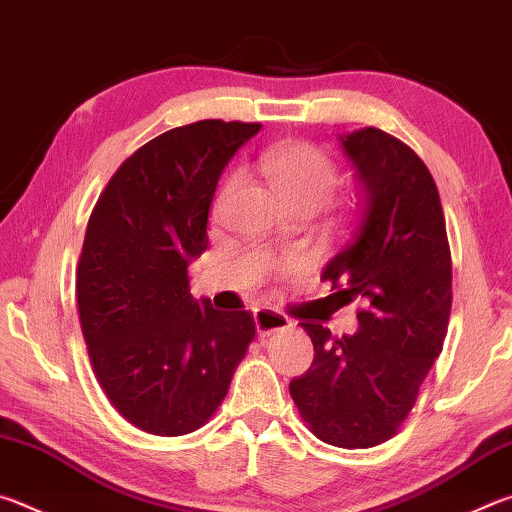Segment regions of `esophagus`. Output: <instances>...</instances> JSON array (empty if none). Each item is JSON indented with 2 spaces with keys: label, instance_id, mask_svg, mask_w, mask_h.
Masks as SVG:
<instances>
[{
  "label": "esophagus",
  "instance_id": "1",
  "mask_svg": "<svg viewBox=\"0 0 512 512\" xmlns=\"http://www.w3.org/2000/svg\"><path fill=\"white\" fill-rule=\"evenodd\" d=\"M255 325H257V334L262 336V339H268V336H273L275 332H284V329H289L291 320L284 314H280V311L257 309Z\"/></svg>",
  "mask_w": 512,
  "mask_h": 512
}]
</instances>
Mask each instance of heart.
Returning <instances> with one entry per match:
<instances>
[{"label": "heart", "mask_w": 512, "mask_h": 512, "mask_svg": "<svg viewBox=\"0 0 512 512\" xmlns=\"http://www.w3.org/2000/svg\"><path fill=\"white\" fill-rule=\"evenodd\" d=\"M259 169L264 171L275 194L287 205L318 210L339 187V167L332 155L307 140H289L268 146L259 155ZM235 183L237 176H232L225 189Z\"/></svg>", "instance_id": "b5f03b06"}]
</instances>
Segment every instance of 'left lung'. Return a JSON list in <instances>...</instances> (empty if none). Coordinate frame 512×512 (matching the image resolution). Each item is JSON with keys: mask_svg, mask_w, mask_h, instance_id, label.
I'll return each mask as SVG.
<instances>
[{"mask_svg": "<svg viewBox=\"0 0 512 512\" xmlns=\"http://www.w3.org/2000/svg\"><path fill=\"white\" fill-rule=\"evenodd\" d=\"M363 183L361 219L323 280L361 300L359 332L332 336L302 320L314 363L289 391L318 440L366 449L393 438L443 352L452 314V253L431 171L379 128L341 137Z\"/></svg>", "mask_w": 512, "mask_h": 512, "instance_id": "1", "label": "left lung"}]
</instances>
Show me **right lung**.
<instances>
[{
  "mask_svg": "<svg viewBox=\"0 0 512 512\" xmlns=\"http://www.w3.org/2000/svg\"><path fill=\"white\" fill-rule=\"evenodd\" d=\"M259 128L203 119L153 137L90 214L76 302L92 372L121 418L153 436L203 427L255 339L253 311L189 293V262L207 250L225 164Z\"/></svg>",
  "mask_w": 512,
  "mask_h": 512,
  "instance_id": "right-lung-1",
  "label": "right lung"
}]
</instances>
